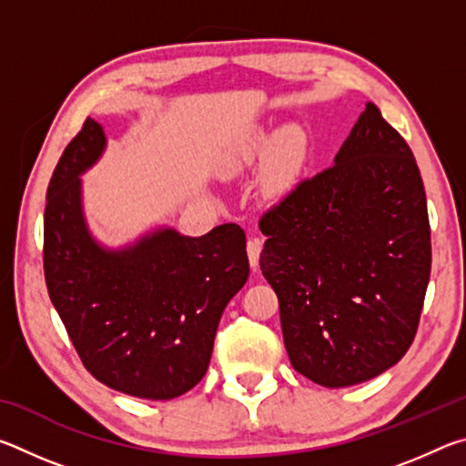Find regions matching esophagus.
<instances>
[{
  "label": "esophagus",
  "instance_id": "esophagus-1",
  "mask_svg": "<svg viewBox=\"0 0 466 466\" xmlns=\"http://www.w3.org/2000/svg\"><path fill=\"white\" fill-rule=\"evenodd\" d=\"M247 252H248V263L252 267V271H257L258 257H261V240L250 238L248 244H247Z\"/></svg>",
  "mask_w": 466,
  "mask_h": 466
}]
</instances>
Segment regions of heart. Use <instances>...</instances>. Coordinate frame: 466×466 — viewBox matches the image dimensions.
Wrapping results in <instances>:
<instances>
[{"instance_id":"b5f03b06","label":"heart","mask_w":466,"mask_h":466,"mask_svg":"<svg viewBox=\"0 0 466 466\" xmlns=\"http://www.w3.org/2000/svg\"><path fill=\"white\" fill-rule=\"evenodd\" d=\"M306 152L304 133L296 125L281 129L278 136H265L252 141L242 157H252L255 154H271L269 180L273 187H286L298 175L302 167Z\"/></svg>"}]
</instances>
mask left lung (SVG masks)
Wrapping results in <instances>:
<instances>
[{
    "instance_id": "left-lung-1",
    "label": "left lung",
    "mask_w": 466,
    "mask_h": 466,
    "mask_svg": "<svg viewBox=\"0 0 466 466\" xmlns=\"http://www.w3.org/2000/svg\"><path fill=\"white\" fill-rule=\"evenodd\" d=\"M261 271L279 299L296 372L343 389L411 347L431 269L428 203L413 152L374 102L333 167L261 218Z\"/></svg>"
}]
</instances>
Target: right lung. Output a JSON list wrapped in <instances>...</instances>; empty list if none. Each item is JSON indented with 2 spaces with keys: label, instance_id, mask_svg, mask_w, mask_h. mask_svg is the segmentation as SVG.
<instances>
[{
  "label": "right lung",
  "instance_id": "obj_1",
  "mask_svg": "<svg viewBox=\"0 0 466 466\" xmlns=\"http://www.w3.org/2000/svg\"><path fill=\"white\" fill-rule=\"evenodd\" d=\"M106 149L94 119L59 157L45 208V279L77 356L98 382L137 399L180 397L208 372L228 302L248 279L236 224L203 236L157 226L106 247L84 211L82 175Z\"/></svg>",
  "mask_w": 466,
  "mask_h": 466
}]
</instances>
